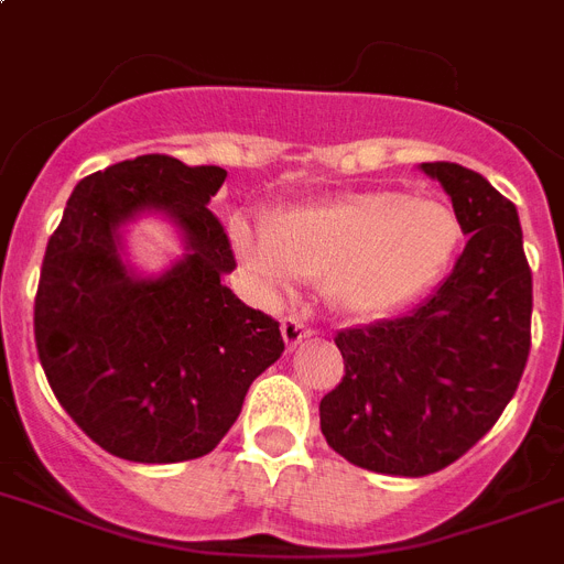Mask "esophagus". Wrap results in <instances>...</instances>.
Segmentation results:
<instances>
[{
	"instance_id": "1",
	"label": "esophagus",
	"mask_w": 564,
	"mask_h": 564,
	"mask_svg": "<svg viewBox=\"0 0 564 564\" xmlns=\"http://www.w3.org/2000/svg\"><path fill=\"white\" fill-rule=\"evenodd\" d=\"M282 337H285V346L288 348H296L305 337H311V328L308 323L302 319V316L291 314L282 319Z\"/></svg>"
}]
</instances>
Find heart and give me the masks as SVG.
<instances>
[{
	"label": "heart",
	"instance_id": "1",
	"mask_svg": "<svg viewBox=\"0 0 564 564\" xmlns=\"http://www.w3.org/2000/svg\"><path fill=\"white\" fill-rule=\"evenodd\" d=\"M460 218L432 195L362 189L282 209L268 236L232 225L239 253L273 282H316L334 311L357 319L406 308L453 264Z\"/></svg>",
	"mask_w": 564,
	"mask_h": 564
}]
</instances>
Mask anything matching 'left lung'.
Returning <instances> with one entry per match:
<instances>
[{"instance_id": "8db88e82", "label": "left lung", "mask_w": 564, "mask_h": 564, "mask_svg": "<svg viewBox=\"0 0 564 564\" xmlns=\"http://www.w3.org/2000/svg\"><path fill=\"white\" fill-rule=\"evenodd\" d=\"M469 236L453 273L412 314L334 337L346 360L319 426L355 467L421 478L492 430L530 355L533 276L513 202L449 161L421 164Z\"/></svg>"}]
</instances>
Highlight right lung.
<instances>
[{"mask_svg":"<svg viewBox=\"0 0 564 564\" xmlns=\"http://www.w3.org/2000/svg\"><path fill=\"white\" fill-rule=\"evenodd\" d=\"M221 166L170 155L111 164L74 187L42 259L36 355L59 406L106 453L175 464L213 453L250 383L285 351L279 323L221 282L236 268L207 209ZM164 212L188 253L161 278L122 262L119 227Z\"/></svg>","mask_w":564,"mask_h":564,"instance_id":"right-lung-1","label":"right lung"}]
</instances>
